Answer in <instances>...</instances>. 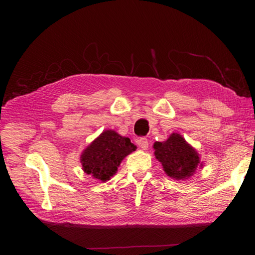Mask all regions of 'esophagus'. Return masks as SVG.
Returning <instances> with one entry per match:
<instances>
[{
  "instance_id": "obj_1",
  "label": "esophagus",
  "mask_w": 255,
  "mask_h": 255,
  "mask_svg": "<svg viewBox=\"0 0 255 255\" xmlns=\"http://www.w3.org/2000/svg\"><path fill=\"white\" fill-rule=\"evenodd\" d=\"M137 145L139 146L141 149H147L148 148V140H147V138H145V137L138 138V139H137Z\"/></svg>"
}]
</instances>
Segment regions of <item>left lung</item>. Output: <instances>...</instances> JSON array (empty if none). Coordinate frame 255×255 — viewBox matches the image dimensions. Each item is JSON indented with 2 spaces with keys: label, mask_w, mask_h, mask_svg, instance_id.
<instances>
[{
  "label": "left lung",
  "mask_w": 255,
  "mask_h": 255,
  "mask_svg": "<svg viewBox=\"0 0 255 255\" xmlns=\"http://www.w3.org/2000/svg\"><path fill=\"white\" fill-rule=\"evenodd\" d=\"M154 155L172 179L185 180L202 166L199 154L180 133L173 132L165 141H155Z\"/></svg>",
  "instance_id": "8db88e82"
}]
</instances>
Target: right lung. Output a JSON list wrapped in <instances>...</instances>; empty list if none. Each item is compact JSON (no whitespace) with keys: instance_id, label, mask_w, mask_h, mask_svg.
Returning <instances> with one entry per match:
<instances>
[{"instance_id":"right-lung-1","label":"right lung","mask_w":255,"mask_h":255,"mask_svg":"<svg viewBox=\"0 0 255 255\" xmlns=\"http://www.w3.org/2000/svg\"><path fill=\"white\" fill-rule=\"evenodd\" d=\"M135 148L128 137L120 136L111 129L105 130L83 150L82 167L86 174L106 182L116 174L123 159Z\"/></svg>"}]
</instances>
